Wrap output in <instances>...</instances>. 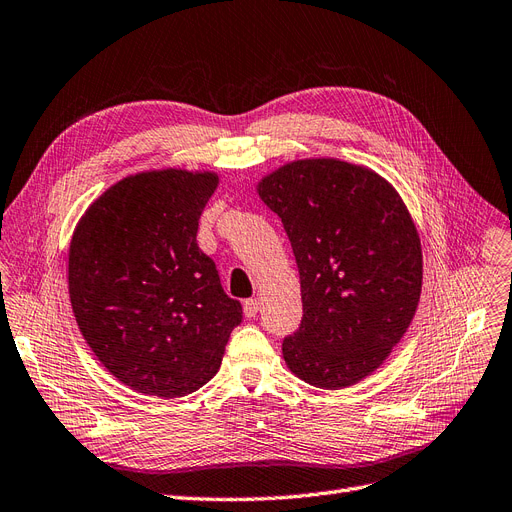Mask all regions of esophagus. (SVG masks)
<instances>
[{"mask_svg":"<svg viewBox=\"0 0 512 512\" xmlns=\"http://www.w3.org/2000/svg\"><path fill=\"white\" fill-rule=\"evenodd\" d=\"M258 311H260V301H258V298H248V301L243 303L245 317H256Z\"/></svg>","mask_w":512,"mask_h":512,"instance_id":"obj_1","label":"esophagus"}]
</instances>
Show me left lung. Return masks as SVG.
I'll list each match as a JSON object with an SVG mask.
<instances>
[{
	"label": "left lung",
	"instance_id": "obj_1",
	"mask_svg": "<svg viewBox=\"0 0 512 512\" xmlns=\"http://www.w3.org/2000/svg\"><path fill=\"white\" fill-rule=\"evenodd\" d=\"M284 222L301 275L303 322L284 339L292 373L343 390L375 370L409 330L424 258L417 226L383 175L341 158H301L256 184Z\"/></svg>",
	"mask_w": 512,
	"mask_h": 512
}]
</instances>
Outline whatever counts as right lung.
<instances>
[{
    "instance_id": "1",
    "label": "right lung",
    "mask_w": 512,
    "mask_h": 512,
    "mask_svg": "<svg viewBox=\"0 0 512 512\" xmlns=\"http://www.w3.org/2000/svg\"><path fill=\"white\" fill-rule=\"evenodd\" d=\"M216 171L127 175L86 207L69 241L67 286L97 360L131 390L178 398L218 373L241 303L197 243Z\"/></svg>"
}]
</instances>
